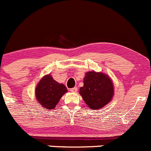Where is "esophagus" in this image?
Returning <instances> with one entry per match:
<instances>
[{
    "label": "esophagus",
    "instance_id": "1",
    "mask_svg": "<svg viewBox=\"0 0 151 151\" xmlns=\"http://www.w3.org/2000/svg\"><path fill=\"white\" fill-rule=\"evenodd\" d=\"M70 90L71 92H76L78 91V88L77 87H74V88H72V89H70Z\"/></svg>",
    "mask_w": 151,
    "mask_h": 151
}]
</instances>
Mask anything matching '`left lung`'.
<instances>
[{"instance_id": "obj_1", "label": "left lung", "mask_w": 151, "mask_h": 151, "mask_svg": "<svg viewBox=\"0 0 151 151\" xmlns=\"http://www.w3.org/2000/svg\"><path fill=\"white\" fill-rule=\"evenodd\" d=\"M79 93L91 109H99L111 101L114 85L106 74L91 71L86 73Z\"/></svg>"}]
</instances>
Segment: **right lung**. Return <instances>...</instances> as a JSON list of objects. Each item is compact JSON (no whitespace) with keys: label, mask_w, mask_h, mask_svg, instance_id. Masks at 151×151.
Wrapping results in <instances>:
<instances>
[{"label":"right lung","mask_w":151,"mask_h":151,"mask_svg":"<svg viewBox=\"0 0 151 151\" xmlns=\"http://www.w3.org/2000/svg\"><path fill=\"white\" fill-rule=\"evenodd\" d=\"M68 92L66 86L53 80L50 74L44 76L37 84L35 95L39 104L46 109H53L60 98Z\"/></svg>","instance_id":"obj_1"}]
</instances>
